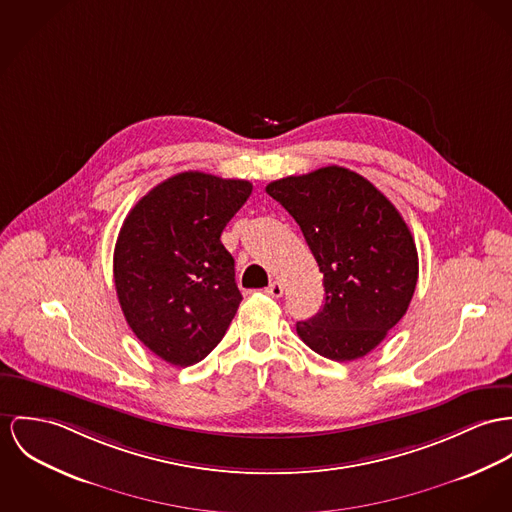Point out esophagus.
I'll use <instances>...</instances> for the list:
<instances>
[{"mask_svg": "<svg viewBox=\"0 0 512 512\" xmlns=\"http://www.w3.org/2000/svg\"><path fill=\"white\" fill-rule=\"evenodd\" d=\"M282 292H284V288H282V284L280 282H271L267 288H265V294H269V296H273V298H280L282 296Z\"/></svg>", "mask_w": 512, "mask_h": 512, "instance_id": "esophagus-1", "label": "esophagus"}]
</instances>
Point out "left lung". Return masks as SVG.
<instances>
[{
	"label": "left lung",
	"instance_id": "1",
	"mask_svg": "<svg viewBox=\"0 0 512 512\" xmlns=\"http://www.w3.org/2000/svg\"><path fill=\"white\" fill-rule=\"evenodd\" d=\"M296 220L323 273L325 304L298 321L317 354L347 362L378 347L413 298L419 257L394 204L368 179L329 165L267 185Z\"/></svg>",
	"mask_w": 512,
	"mask_h": 512
}]
</instances>
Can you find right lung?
Masks as SVG:
<instances>
[{
    "instance_id": "right-lung-1",
    "label": "right lung",
    "mask_w": 512,
    "mask_h": 512,
    "mask_svg": "<svg viewBox=\"0 0 512 512\" xmlns=\"http://www.w3.org/2000/svg\"><path fill=\"white\" fill-rule=\"evenodd\" d=\"M251 189L249 181L185 171L140 198L120 228L113 273L122 314L173 366L208 356L236 315L234 257L220 236Z\"/></svg>"
}]
</instances>
